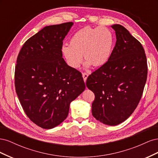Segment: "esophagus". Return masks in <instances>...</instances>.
I'll list each match as a JSON object with an SVG mask.
<instances>
[{"label": "esophagus", "instance_id": "esophagus-1", "mask_svg": "<svg viewBox=\"0 0 158 158\" xmlns=\"http://www.w3.org/2000/svg\"><path fill=\"white\" fill-rule=\"evenodd\" d=\"M82 77L84 78V82H85V81H86V80H87V78L88 77V74L86 73H82Z\"/></svg>", "mask_w": 158, "mask_h": 158}]
</instances>
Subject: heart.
Here are the masks:
<instances>
[{
	"instance_id": "b5f03b06",
	"label": "heart",
	"mask_w": 158,
	"mask_h": 158,
	"mask_svg": "<svg viewBox=\"0 0 158 158\" xmlns=\"http://www.w3.org/2000/svg\"><path fill=\"white\" fill-rule=\"evenodd\" d=\"M113 35L106 27H85L75 32L69 41V45H63L61 51L68 64L74 69L79 67L82 55L85 65L101 66L111 56Z\"/></svg>"
}]
</instances>
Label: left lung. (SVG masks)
<instances>
[{"label":"left lung","instance_id":"obj_1","mask_svg":"<svg viewBox=\"0 0 158 158\" xmlns=\"http://www.w3.org/2000/svg\"><path fill=\"white\" fill-rule=\"evenodd\" d=\"M116 44L107 63L93 72L86 85L95 94L92 115L107 125L125 121L139 103L146 82L144 48L123 26L114 24Z\"/></svg>","mask_w":158,"mask_h":158}]
</instances>
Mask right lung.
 Here are the masks:
<instances>
[{
  "mask_svg": "<svg viewBox=\"0 0 158 158\" xmlns=\"http://www.w3.org/2000/svg\"><path fill=\"white\" fill-rule=\"evenodd\" d=\"M73 22L46 26L28 39L17 57L16 92L26 115L45 129L67 117L70 103L85 89L82 73L63 58V41Z\"/></svg>",
  "mask_w": 158,
  "mask_h": 158,
  "instance_id": "right-lung-1",
  "label": "right lung"
}]
</instances>
